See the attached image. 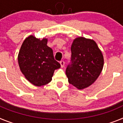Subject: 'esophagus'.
Returning a JSON list of instances; mask_svg holds the SVG:
<instances>
[{
    "instance_id": "34e87169",
    "label": "esophagus",
    "mask_w": 123,
    "mask_h": 123,
    "mask_svg": "<svg viewBox=\"0 0 123 123\" xmlns=\"http://www.w3.org/2000/svg\"><path fill=\"white\" fill-rule=\"evenodd\" d=\"M60 64H61V68H64V64H65L64 61H61Z\"/></svg>"
}]
</instances>
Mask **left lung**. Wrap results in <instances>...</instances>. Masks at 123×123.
Masks as SVG:
<instances>
[{
    "label": "left lung",
    "mask_w": 123,
    "mask_h": 123,
    "mask_svg": "<svg viewBox=\"0 0 123 123\" xmlns=\"http://www.w3.org/2000/svg\"><path fill=\"white\" fill-rule=\"evenodd\" d=\"M71 59L66 70L69 83L84 89L98 77L103 68L101 51L93 39L79 37L71 46Z\"/></svg>",
    "instance_id": "left-lung-1"
}]
</instances>
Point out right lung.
<instances>
[{
	"label": "right lung",
	"mask_w": 123,
	"mask_h": 123,
	"mask_svg": "<svg viewBox=\"0 0 123 123\" xmlns=\"http://www.w3.org/2000/svg\"><path fill=\"white\" fill-rule=\"evenodd\" d=\"M47 42L46 38L41 40L30 35L24 40L18 55L19 67L23 74L38 87L51 82L54 70L61 68Z\"/></svg>",
	"instance_id": "right-lung-1"
}]
</instances>
